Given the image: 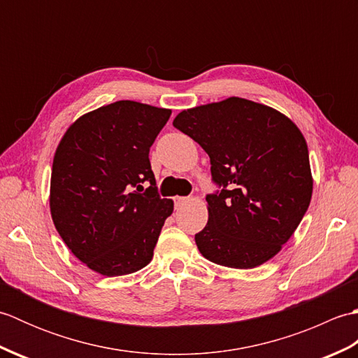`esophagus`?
Here are the masks:
<instances>
[{
    "label": "esophagus",
    "instance_id": "obj_1",
    "mask_svg": "<svg viewBox=\"0 0 358 358\" xmlns=\"http://www.w3.org/2000/svg\"><path fill=\"white\" fill-rule=\"evenodd\" d=\"M186 201H187L186 196H175V199H173V204H175V208H177V209L183 206Z\"/></svg>",
    "mask_w": 358,
    "mask_h": 358
}]
</instances>
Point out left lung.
<instances>
[{
  "mask_svg": "<svg viewBox=\"0 0 358 358\" xmlns=\"http://www.w3.org/2000/svg\"><path fill=\"white\" fill-rule=\"evenodd\" d=\"M173 127L210 158L209 220L195 234L203 257L227 268L268 262L291 238L313 196L305 136L264 104L232 96L178 113Z\"/></svg>",
  "mask_w": 358,
  "mask_h": 358,
  "instance_id": "obj_1",
  "label": "left lung"
}]
</instances>
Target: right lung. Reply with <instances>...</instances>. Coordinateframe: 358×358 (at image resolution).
<instances>
[{
  "label": "right lung",
  "mask_w": 358,
  "mask_h": 358,
  "mask_svg": "<svg viewBox=\"0 0 358 358\" xmlns=\"http://www.w3.org/2000/svg\"><path fill=\"white\" fill-rule=\"evenodd\" d=\"M169 109L115 101L78 118L53 157L50 212L80 262L106 277L140 271L173 201L158 194L149 150Z\"/></svg>",
  "instance_id": "right-lung-1"
}]
</instances>
